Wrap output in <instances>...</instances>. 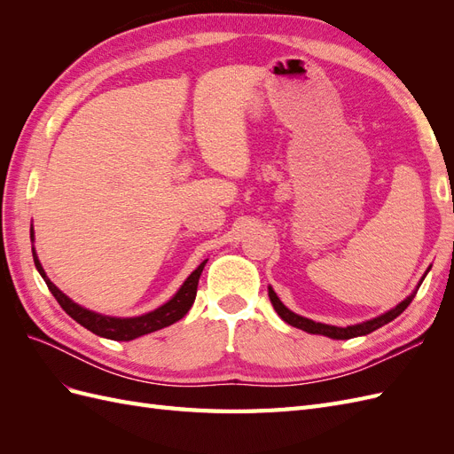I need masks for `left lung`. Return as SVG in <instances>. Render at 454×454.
<instances>
[{
	"mask_svg": "<svg viewBox=\"0 0 454 454\" xmlns=\"http://www.w3.org/2000/svg\"><path fill=\"white\" fill-rule=\"evenodd\" d=\"M430 269H432V267H428V270H430ZM428 270L424 272V277H426V274H428ZM424 277L420 278V282H419V286L415 287V290L411 292V295H407L400 305H395L394 309L387 310V312L380 314V316H375V318L365 320V322H362V324L347 325V327H339V325H329V324H322V322H314V320H310V318H305V316L295 314L294 310H290V309H287V307L282 303V301L278 299L277 294H274V290H272L270 286H269V299H270V303H272L274 310H277V314L280 316V318H282L286 324H290V325H294V327L303 329V332L312 333V335H324V337H329V339L345 340V339H354V337L367 335V333H371V332H375V329L382 327L384 324H388V322H392L394 318H397V316H400V314L409 307L411 301H413V297L417 295V292H419V287H420Z\"/></svg>",
	"mask_w": 454,
	"mask_h": 454,
	"instance_id": "left-lung-1",
	"label": "left lung"
}]
</instances>
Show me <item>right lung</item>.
Masks as SVG:
<instances>
[{"label": "right lung", "mask_w": 454, "mask_h": 454, "mask_svg": "<svg viewBox=\"0 0 454 454\" xmlns=\"http://www.w3.org/2000/svg\"><path fill=\"white\" fill-rule=\"evenodd\" d=\"M30 239H32V242L35 240L34 227H30ZM32 254H34V263H35L37 272L41 274V278L45 280L51 294L54 295V299L59 301V305L66 310V314H70L77 324L87 327L89 332L96 333L98 337L112 339V340H132V339H138L142 335L153 333V332H157V329L168 327V325L176 324L177 320H182L184 316L189 312V309L193 307V303H195L199 278H200L206 261H208V259H204L202 263L185 278V282L182 284L180 290H177L167 301V303L160 305L159 309L151 310V312H145L142 316L119 318V316L100 314V312L89 310L85 307H81L79 303H75V301H72L70 297H67L64 292H60L59 287L49 280L43 265L39 263V257H37V252H35L34 246H32Z\"/></svg>", "instance_id": "right-lung-1"}]
</instances>
